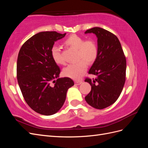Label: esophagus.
Instances as JSON below:
<instances>
[{"label": "esophagus", "mask_w": 148, "mask_h": 148, "mask_svg": "<svg viewBox=\"0 0 148 148\" xmlns=\"http://www.w3.org/2000/svg\"><path fill=\"white\" fill-rule=\"evenodd\" d=\"M82 83V81H75V84L76 85H79Z\"/></svg>", "instance_id": "obj_1"}]
</instances>
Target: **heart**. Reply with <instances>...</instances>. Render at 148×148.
Segmentation results:
<instances>
[{
	"mask_svg": "<svg viewBox=\"0 0 148 148\" xmlns=\"http://www.w3.org/2000/svg\"><path fill=\"white\" fill-rule=\"evenodd\" d=\"M64 44L69 47L77 50L78 59L82 60L77 63L67 65L63 70L66 77L73 79H79L87 70V64H91L95 61L97 56V47L96 43L91 40L85 41L84 39L77 34H72L64 41ZM51 56L57 64H64L59 48L53 46L51 49ZM83 60L82 61V60Z\"/></svg>",
	"mask_w": 148,
	"mask_h": 148,
	"instance_id": "1",
	"label": "heart"
}]
</instances>
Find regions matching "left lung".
<instances>
[{"mask_svg":"<svg viewBox=\"0 0 148 148\" xmlns=\"http://www.w3.org/2000/svg\"><path fill=\"white\" fill-rule=\"evenodd\" d=\"M84 33H93L97 38V56L88 71L96 78L85 79L91 86L85 100L94 108L103 109L113 104L122 91L126 76V58L119 39L109 31L95 27Z\"/></svg>","mask_w":148,"mask_h":148,"instance_id":"obj_1","label":"left lung"}]
</instances>
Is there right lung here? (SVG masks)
Here are the masks:
<instances>
[{"mask_svg":"<svg viewBox=\"0 0 148 148\" xmlns=\"http://www.w3.org/2000/svg\"><path fill=\"white\" fill-rule=\"evenodd\" d=\"M65 35L56 31L38 33L23 44L18 56L20 90L28 105L41 115L57 113L64 104L68 89L74 85L70 78H59L60 69L51 56L54 42Z\"/></svg>","mask_w":148,"mask_h":148,"instance_id":"right-lung-1","label":"right lung"}]
</instances>
